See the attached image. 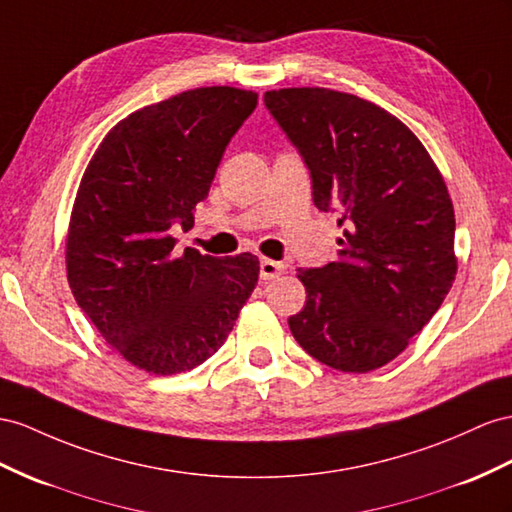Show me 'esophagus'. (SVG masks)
Returning a JSON list of instances; mask_svg holds the SVG:
<instances>
[{
    "label": "esophagus",
    "instance_id": "obj_1",
    "mask_svg": "<svg viewBox=\"0 0 512 512\" xmlns=\"http://www.w3.org/2000/svg\"><path fill=\"white\" fill-rule=\"evenodd\" d=\"M285 264H281V261H272V259H261L259 264V277L264 281H272L281 277V274L285 272Z\"/></svg>",
    "mask_w": 512,
    "mask_h": 512
}]
</instances>
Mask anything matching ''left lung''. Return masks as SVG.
<instances>
[{
  "label": "left lung",
  "mask_w": 512,
  "mask_h": 512,
  "mask_svg": "<svg viewBox=\"0 0 512 512\" xmlns=\"http://www.w3.org/2000/svg\"><path fill=\"white\" fill-rule=\"evenodd\" d=\"M309 170L313 203L344 227L339 261L298 268L303 311L287 320L320 363L363 374L396 359L456 277L454 209L413 131L374 103L329 88L264 95Z\"/></svg>",
  "instance_id": "obj_1"
}]
</instances>
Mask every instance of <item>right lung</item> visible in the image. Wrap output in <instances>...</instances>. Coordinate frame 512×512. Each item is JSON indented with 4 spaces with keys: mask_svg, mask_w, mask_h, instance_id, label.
Segmentation results:
<instances>
[{
    "mask_svg": "<svg viewBox=\"0 0 512 512\" xmlns=\"http://www.w3.org/2000/svg\"><path fill=\"white\" fill-rule=\"evenodd\" d=\"M255 108L251 90H186L129 114L86 168L67 238L69 285L101 337L144 372L207 361L255 290V255H175L170 238L194 225L192 209Z\"/></svg>",
    "mask_w": 512,
    "mask_h": 512,
    "instance_id": "1",
    "label": "right lung"
}]
</instances>
